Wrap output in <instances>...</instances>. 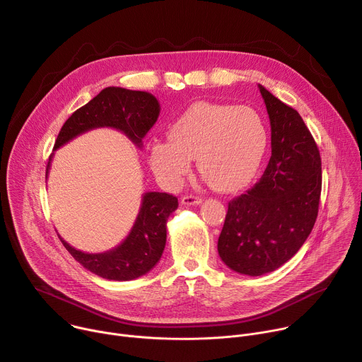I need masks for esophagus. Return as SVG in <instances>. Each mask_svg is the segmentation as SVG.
<instances>
[{
    "label": "esophagus",
    "instance_id": "34e87169",
    "mask_svg": "<svg viewBox=\"0 0 362 362\" xmlns=\"http://www.w3.org/2000/svg\"><path fill=\"white\" fill-rule=\"evenodd\" d=\"M200 203H202V197L199 196L186 194L182 197V204H200Z\"/></svg>",
    "mask_w": 362,
    "mask_h": 362
}]
</instances>
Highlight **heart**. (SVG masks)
Listing matches in <instances>:
<instances>
[{"label": "heart", "instance_id": "b5f03b06", "mask_svg": "<svg viewBox=\"0 0 362 362\" xmlns=\"http://www.w3.org/2000/svg\"><path fill=\"white\" fill-rule=\"evenodd\" d=\"M168 140L150 146V165L163 183L179 186L196 159L197 170L215 190L233 192L261 168L268 132L250 107L199 101L169 126Z\"/></svg>", "mask_w": 362, "mask_h": 362}]
</instances>
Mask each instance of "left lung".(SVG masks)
Returning <instances> with one entry per match:
<instances>
[{
	"instance_id": "left-lung-1",
	"label": "left lung",
	"mask_w": 362,
	"mask_h": 362,
	"mask_svg": "<svg viewBox=\"0 0 362 362\" xmlns=\"http://www.w3.org/2000/svg\"><path fill=\"white\" fill-rule=\"evenodd\" d=\"M271 122L272 156L252 189L229 202L218 252L232 271L261 276L286 264L311 233L322 172L317 143L299 113L257 84Z\"/></svg>"
}]
</instances>
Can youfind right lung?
I'll return each instance as SVG.
<instances>
[{
	"label": "right lung",
	"mask_w": 362,
	"mask_h": 362,
	"mask_svg": "<svg viewBox=\"0 0 362 362\" xmlns=\"http://www.w3.org/2000/svg\"><path fill=\"white\" fill-rule=\"evenodd\" d=\"M159 113L158 98L147 91L106 87L67 119L57 136L54 150L77 136L100 127L122 132L141 148L143 139L158 122ZM51 160L53 154L47 165L45 179ZM177 206V197L173 194L146 192L130 233L120 245L107 252L86 253L70 246L60 235L59 238L87 271L109 281H132L146 275L160 261L166 245V223Z\"/></svg>",
	"instance_id": "right-lung-1"
}]
</instances>
